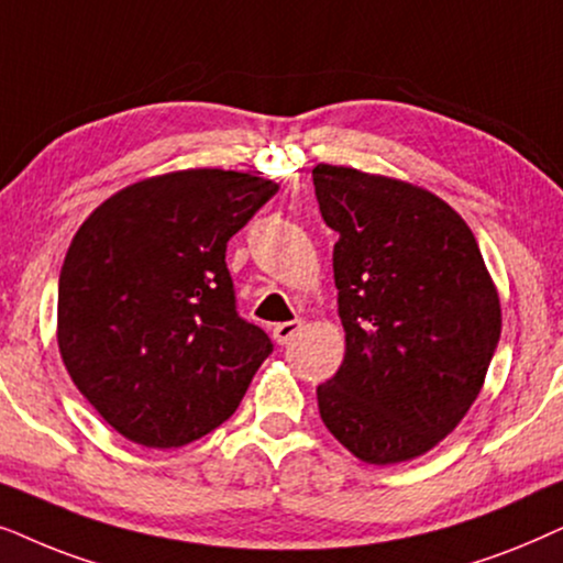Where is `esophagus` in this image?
Returning <instances> with one entry per match:
<instances>
[{"instance_id": "1", "label": "esophagus", "mask_w": 563, "mask_h": 563, "mask_svg": "<svg viewBox=\"0 0 563 563\" xmlns=\"http://www.w3.org/2000/svg\"><path fill=\"white\" fill-rule=\"evenodd\" d=\"M301 329H303V321H298V319L296 321H283V324L273 327V336H275L277 344H288L298 332H301Z\"/></svg>"}]
</instances>
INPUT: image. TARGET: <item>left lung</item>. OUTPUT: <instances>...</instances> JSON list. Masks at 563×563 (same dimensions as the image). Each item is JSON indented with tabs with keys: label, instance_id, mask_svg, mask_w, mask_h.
<instances>
[{
	"label": "left lung",
	"instance_id": "obj_1",
	"mask_svg": "<svg viewBox=\"0 0 563 563\" xmlns=\"http://www.w3.org/2000/svg\"><path fill=\"white\" fill-rule=\"evenodd\" d=\"M334 244L344 360L319 415L355 459L388 466L432 451L482 391L501 332L499 294L474 231L401 179L313 167Z\"/></svg>",
	"mask_w": 563,
	"mask_h": 563
}]
</instances>
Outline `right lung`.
I'll return each mask as SVG.
<instances>
[{
  "label": "right lung",
  "instance_id": "obj_1",
  "mask_svg": "<svg viewBox=\"0 0 563 563\" xmlns=\"http://www.w3.org/2000/svg\"><path fill=\"white\" fill-rule=\"evenodd\" d=\"M275 192L246 172H169L110 195L74 234L58 352L131 443L164 451L216 430L273 352L236 313L227 244Z\"/></svg>",
  "mask_w": 563,
  "mask_h": 563
}]
</instances>
